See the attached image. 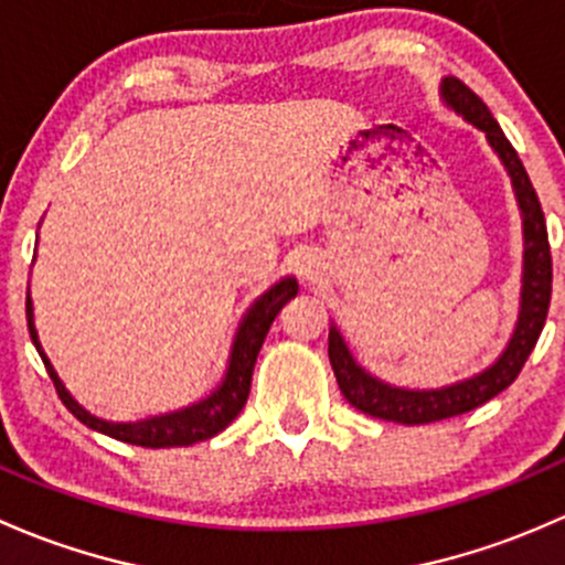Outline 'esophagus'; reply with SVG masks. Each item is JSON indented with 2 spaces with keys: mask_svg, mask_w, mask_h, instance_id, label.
<instances>
[{
  "mask_svg": "<svg viewBox=\"0 0 565 565\" xmlns=\"http://www.w3.org/2000/svg\"><path fill=\"white\" fill-rule=\"evenodd\" d=\"M296 275H299V280H301V282H312V280H316V275H318L316 260L301 258L299 264H296Z\"/></svg>",
  "mask_w": 565,
  "mask_h": 565,
  "instance_id": "obj_1",
  "label": "esophagus"
}]
</instances>
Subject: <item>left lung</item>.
Wrapping results in <instances>:
<instances>
[{
	"label": "left lung",
	"mask_w": 565,
	"mask_h": 565,
	"mask_svg": "<svg viewBox=\"0 0 565 565\" xmlns=\"http://www.w3.org/2000/svg\"><path fill=\"white\" fill-rule=\"evenodd\" d=\"M440 100L446 108L455 110L465 121L481 130L487 136V143L498 160L503 162L505 173L511 179V190H514L516 206H520L522 217V280H520V312H516L514 331H511L509 342L500 351V356L490 367H484L476 375L465 377V381L451 383V386L440 388H403L392 386V383L381 381V377L370 375L362 364L353 359L351 348H348L345 337L340 334L334 323L329 326V362L334 370L340 392L345 394L348 403L356 411L367 413V416L383 418V422L397 424H429L440 422V418L459 416L468 413L487 399L498 397L503 388L514 383L520 375L522 364L527 362L531 351L536 348L539 334H542L546 310H550L552 296V255L550 242H546V223L542 203H539L536 190H533L531 179H527L525 166L516 157L514 147L509 138L503 136L495 116L490 108L481 103L476 92H470L462 81L455 75H446L440 81Z\"/></svg>",
	"instance_id": "1"
}]
</instances>
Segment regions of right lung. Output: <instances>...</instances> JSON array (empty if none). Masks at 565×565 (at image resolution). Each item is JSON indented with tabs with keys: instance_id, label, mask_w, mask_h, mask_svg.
Returning a JSON list of instances; mask_svg holds the SVG:
<instances>
[{
	"instance_id": "right-lung-1",
	"label": "right lung",
	"mask_w": 565,
	"mask_h": 565,
	"mask_svg": "<svg viewBox=\"0 0 565 565\" xmlns=\"http://www.w3.org/2000/svg\"><path fill=\"white\" fill-rule=\"evenodd\" d=\"M296 294H299V282H296V277H282L280 282H275L269 290H264V294L247 307V312L242 316L239 326H236L234 342H231V353H228V364H225L223 381H220V386L214 388L212 394H206V397L198 399V403L188 405V408L160 413V416L141 418V422H106V418L92 416V413L67 392V386L62 383V377L56 375L51 359L45 356L43 345H40L38 329H34V307H32V296H29V290H26V321H29V337H32L34 348H38L40 359H43L51 381H54L56 394H60L65 408L73 413L81 424H86V427L95 429V433L108 435V438L121 440V444L143 446V449H171V446H193L198 440L214 438V435L223 433V429L239 416L244 403H247L249 397L255 359H258L260 345H264L266 334H269V326L275 323L277 312H280Z\"/></svg>"
}]
</instances>
